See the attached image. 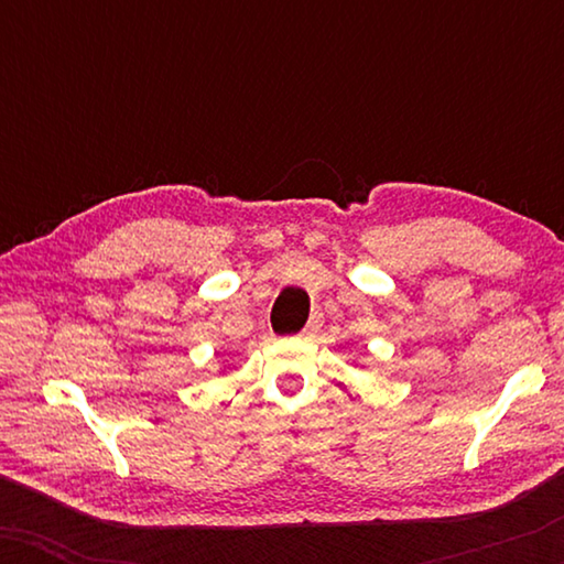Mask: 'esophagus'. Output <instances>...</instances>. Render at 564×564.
Here are the masks:
<instances>
[{
    "instance_id": "esophagus-1",
    "label": "esophagus",
    "mask_w": 564,
    "mask_h": 564,
    "mask_svg": "<svg viewBox=\"0 0 564 564\" xmlns=\"http://www.w3.org/2000/svg\"><path fill=\"white\" fill-rule=\"evenodd\" d=\"M318 330H321V315H313V318L307 321V326L303 328V334H300V336H303V338H313L315 334H318Z\"/></svg>"
}]
</instances>
